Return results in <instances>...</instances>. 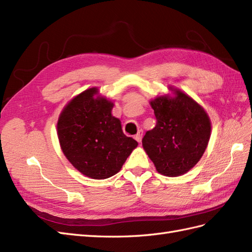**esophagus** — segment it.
I'll list each match as a JSON object with an SVG mask.
<instances>
[{
    "mask_svg": "<svg viewBox=\"0 0 252 252\" xmlns=\"http://www.w3.org/2000/svg\"><path fill=\"white\" fill-rule=\"evenodd\" d=\"M135 139H136V140L138 141V143H140L141 139H143V131L139 130V131L137 132V134L135 135Z\"/></svg>",
    "mask_w": 252,
    "mask_h": 252,
    "instance_id": "34e87169",
    "label": "esophagus"
}]
</instances>
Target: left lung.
Returning <instances> with one entry per match:
<instances>
[{"label":"left lung","mask_w":252,"mask_h":252,"mask_svg":"<svg viewBox=\"0 0 252 252\" xmlns=\"http://www.w3.org/2000/svg\"><path fill=\"white\" fill-rule=\"evenodd\" d=\"M172 94L150 101L158 120L143 138V147L160 175L179 177L195 166L208 147L211 120L191 96L169 87Z\"/></svg>","instance_id":"8db88e82"}]
</instances>
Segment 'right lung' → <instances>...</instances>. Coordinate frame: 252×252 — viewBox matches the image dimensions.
<instances>
[{
  "label": "right lung",
  "mask_w": 252,
  "mask_h": 252,
  "mask_svg": "<svg viewBox=\"0 0 252 252\" xmlns=\"http://www.w3.org/2000/svg\"><path fill=\"white\" fill-rule=\"evenodd\" d=\"M113 101L92 87L71 99L57 120L62 151L82 175L95 180L119 172L137 141L122 132Z\"/></svg>",
  "instance_id": "add662e5"
}]
</instances>
